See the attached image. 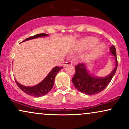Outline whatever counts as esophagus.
Segmentation results:
<instances>
[{
	"instance_id": "34e87169",
	"label": "esophagus",
	"mask_w": 129,
	"mask_h": 129,
	"mask_svg": "<svg viewBox=\"0 0 129 129\" xmlns=\"http://www.w3.org/2000/svg\"><path fill=\"white\" fill-rule=\"evenodd\" d=\"M70 64H72V61H71V60H67V61L66 62V63H65V64L63 65V66H68V65H70Z\"/></svg>"
}]
</instances>
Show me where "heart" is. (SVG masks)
I'll use <instances>...</instances> for the list:
<instances>
[{
	"mask_svg": "<svg viewBox=\"0 0 129 129\" xmlns=\"http://www.w3.org/2000/svg\"><path fill=\"white\" fill-rule=\"evenodd\" d=\"M97 42V40L95 39V38H88L87 39H85L84 40H82V41L81 42V47L82 48H86L87 47H89V46L93 45L94 44H95ZM102 47H100V48L101 49Z\"/></svg>",
	"mask_w": 129,
	"mask_h": 129,
	"instance_id": "1",
	"label": "heart"
}]
</instances>
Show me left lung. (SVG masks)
Returning <instances> with one entry per match:
<instances>
[{
  "label": "left lung",
  "instance_id": "1",
  "mask_svg": "<svg viewBox=\"0 0 129 129\" xmlns=\"http://www.w3.org/2000/svg\"><path fill=\"white\" fill-rule=\"evenodd\" d=\"M110 50L111 53L115 56L116 67L110 74L106 78H98L91 76L87 71L84 63H78L75 66L76 71L75 75L72 78V82L75 87L81 93L87 95L97 94L105 89L112 81L114 75L116 73L118 67V60L115 46L112 45Z\"/></svg>",
  "mask_w": 129,
  "mask_h": 129
}]
</instances>
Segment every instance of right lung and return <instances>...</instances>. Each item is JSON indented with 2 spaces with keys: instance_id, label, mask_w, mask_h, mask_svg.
<instances>
[{
  "instance_id": "obj_1",
  "label": "right lung",
  "mask_w": 129,
  "mask_h": 129,
  "mask_svg": "<svg viewBox=\"0 0 129 129\" xmlns=\"http://www.w3.org/2000/svg\"><path fill=\"white\" fill-rule=\"evenodd\" d=\"M48 35L45 33H41L38 34V35H35L29 37L28 38H26L25 39L24 41H28V40L35 39V38H39V37H43V36H47ZM62 69V67H57L56 66L54 67L51 70V72H50L49 74L45 77L42 82H40L38 85H35L33 87H26L22 85V84H20L19 82H17L16 81V84H17V86L19 87L20 90H22L23 92L26 93L27 94L32 96L34 97H41L42 96L45 95L48 93L50 90H51L52 87L54 85V78H55L56 75L57 73Z\"/></svg>"
}]
</instances>
